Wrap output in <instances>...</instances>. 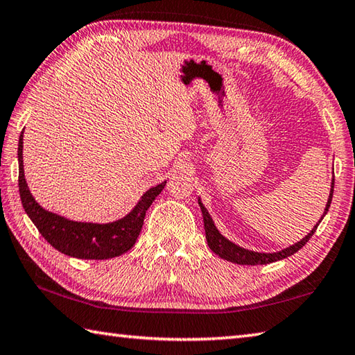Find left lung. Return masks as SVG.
Segmentation results:
<instances>
[{
  "label": "left lung",
  "mask_w": 355,
  "mask_h": 355,
  "mask_svg": "<svg viewBox=\"0 0 355 355\" xmlns=\"http://www.w3.org/2000/svg\"><path fill=\"white\" fill-rule=\"evenodd\" d=\"M332 192H334V178H332V183H331V192H329V198H328V203H326L324 207V212L322 215V218L318 220V223L312 227V231L306 235V237L302 239L300 241H297L295 245L289 246L286 249H282L279 252H272V254H265V252H254V251H249V249L241 248L239 245H235L231 240H227L226 237L220 234V231L217 227H215L214 221L211 218L209 212H207L206 207L201 203V200L198 198V205H200V209L201 214H203V221H205V232H206V240H207V245H209L211 251L214 254H217L220 259H225L227 261H232V263H237V265H268V263H274L277 260H283L286 259V257L295 254L297 251H300V249L306 245L309 241V239L314 235L317 226L320 225V221L323 220V217L328 212L329 206H331V200H332Z\"/></svg>",
  "instance_id": "8db88e82"
}]
</instances>
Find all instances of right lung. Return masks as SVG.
Instances as JSON below:
<instances>
[{
    "label": "right lung",
    "instance_id": "right-lung-1",
    "mask_svg": "<svg viewBox=\"0 0 355 355\" xmlns=\"http://www.w3.org/2000/svg\"><path fill=\"white\" fill-rule=\"evenodd\" d=\"M18 187L21 203L40 234L57 251L83 260H107L128 252L141 232L146 211L163 191L166 182L143 193L128 215L112 223L73 221L41 207L27 187L23 164V132L18 141Z\"/></svg>",
    "mask_w": 355,
    "mask_h": 355
}]
</instances>
